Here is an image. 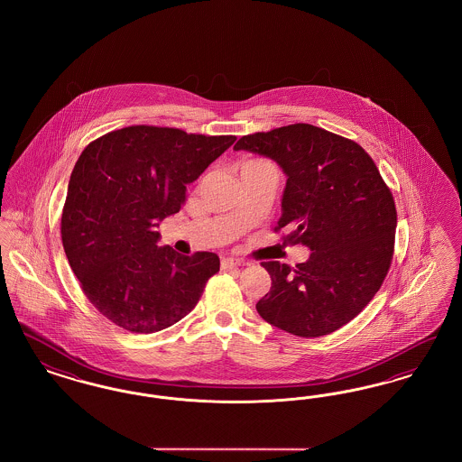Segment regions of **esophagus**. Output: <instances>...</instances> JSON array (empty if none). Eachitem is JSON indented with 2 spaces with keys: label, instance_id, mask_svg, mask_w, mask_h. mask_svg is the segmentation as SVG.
Masks as SVG:
<instances>
[{
  "label": "esophagus",
  "instance_id": "1",
  "mask_svg": "<svg viewBox=\"0 0 462 462\" xmlns=\"http://www.w3.org/2000/svg\"><path fill=\"white\" fill-rule=\"evenodd\" d=\"M245 262L244 260H237V258H223L221 260V268L223 270H232V268H239V266H244Z\"/></svg>",
  "mask_w": 462,
  "mask_h": 462
}]
</instances>
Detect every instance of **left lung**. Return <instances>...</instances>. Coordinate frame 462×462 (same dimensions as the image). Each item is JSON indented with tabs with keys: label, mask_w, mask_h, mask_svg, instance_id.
<instances>
[{
	"label": "left lung",
	"mask_w": 462,
	"mask_h": 462,
	"mask_svg": "<svg viewBox=\"0 0 462 462\" xmlns=\"http://www.w3.org/2000/svg\"><path fill=\"white\" fill-rule=\"evenodd\" d=\"M236 151L273 159L287 181L275 230L307 245L305 263L264 262L272 287L262 319L301 337L343 328L383 284L395 247V200L373 157L353 140L298 123L239 138Z\"/></svg>",
	"instance_id": "obj_1"
}]
</instances>
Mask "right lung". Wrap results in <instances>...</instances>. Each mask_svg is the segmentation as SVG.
Here are the masks:
<instances>
[{
    "label": "right lung",
    "mask_w": 462,
    "mask_h": 462,
    "mask_svg": "<svg viewBox=\"0 0 462 462\" xmlns=\"http://www.w3.org/2000/svg\"><path fill=\"white\" fill-rule=\"evenodd\" d=\"M234 142L232 134L140 125L107 133L81 152L69 180L62 244L89 303L112 324L151 334L198 305L220 258L159 247L155 228Z\"/></svg>",
    "instance_id": "right-lung-1"
}]
</instances>
